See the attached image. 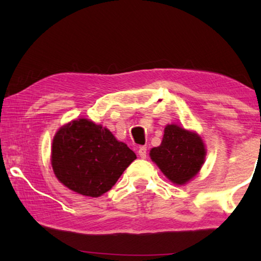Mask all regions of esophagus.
I'll list each match as a JSON object with an SVG mask.
<instances>
[{
	"label": "esophagus",
	"instance_id": "1",
	"mask_svg": "<svg viewBox=\"0 0 261 261\" xmlns=\"http://www.w3.org/2000/svg\"><path fill=\"white\" fill-rule=\"evenodd\" d=\"M138 154H139V156H140L141 159H146V156H147V147H146V146H141V147H139Z\"/></svg>",
	"mask_w": 261,
	"mask_h": 261
}]
</instances>
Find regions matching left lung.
Wrapping results in <instances>:
<instances>
[{
	"label": "left lung",
	"mask_w": 261,
	"mask_h": 261,
	"mask_svg": "<svg viewBox=\"0 0 261 261\" xmlns=\"http://www.w3.org/2000/svg\"><path fill=\"white\" fill-rule=\"evenodd\" d=\"M206 149L201 138L175 124L165 127L162 143L149 152L152 160L175 184H185L200 170Z\"/></svg>",
	"instance_id": "left-lung-1"
}]
</instances>
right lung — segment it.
<instances>
[{
	"instance_id": "obj_1",
	"label": "right lung",
	"mask_w": 261,
	"mask_h": 261,
	"mask_svg": "<svg viewBox=\"0 0 261 261\" xmlns=\"http://www.w3.org/2000/svg\"><path fill=\"white\" fill-rule=\"evenodd\" d=\"M136 154L112 132L81 118L61 127L53 140L51 166L61 183L83 196L112 189Z\"/></svg>"
}]
</instances>
